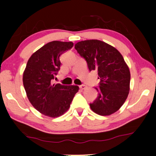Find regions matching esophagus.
Segmentation results:
<instances>
[{
	"label": "esophagus",
	"instance_id": "obj_1",
	"mask_svg": "<svg viewBox=\"0 0 156 156\" xmlns=\"http://www.w3.org/2000/svg\"><path fill=\"white\" fill-rule=\"evenodd\" d=\"M86 87H87V86H86V85H84V84H82V85H80V88L81 89H84L85 88H86Z\"/></svg>",
	"mask_w": 156,
	"mask_h": 156
}]
</instances>
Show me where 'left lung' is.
<instances>
[{"label": "left lung", "instance_id": "left-lung-1", "mask_svg": "<svg viewBox=\"0 0 156 156\" xmlns=\"http://www.w3.org/2000/svg\"><path fill=\"white\" fill-rule=\"evenodd\" d=\"M74 48L87 61L89 71L97 70L100 79L98 97L91 103V109L101 116H108L120 108L130 90L131 74L120 52L98 40L79 42Z\"/></svg>", "mask_w": 156, "mask_h": 156}]
</instances>
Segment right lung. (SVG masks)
Segmentation results:
<instances>
[{
	"instance_id": "obj_1",
	"label": "right lung",
	"mask_w": 156,
	"mask_h": 156,
	"mask_svg": "<svg viewBox=\"0 0 156 156\" xmlns=\"http://www.w3.org/2000/svg\"><path fill=\"white\" fill-rule=\"evenodd\" d=\"M72 47V42H48L27 61L23 77L25 90L34 108L45 116L55 118L65 114L79 90L76 85L52 84L60 69V56Z\"/></svg>"
}]
</instances>
